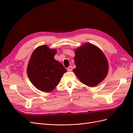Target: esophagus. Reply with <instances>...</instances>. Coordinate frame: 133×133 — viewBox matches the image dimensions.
I'll return each mask as SVG.
<instances>
[{
    "label": "esophagus",
    "instance_id": "obj_1",
    "mask_svg": "<svg viewBox=\"0 0 133 133\" xmlns=\"http://www.w3.org/2000/svg\"><path fill=\"white\" fill-rule=\"evenodd\" d=\"M67 70H68L69 71H72V66H69L68 68H67Z\"/></svg>",
    "mask_w": 133,
    "mask_h": 133
}]
</instances>
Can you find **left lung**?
<instances>
[{"label": "left lung", "instance_id": "left-lung-1", "mask_svg": "<svg viewBox=\"0 0 133 133\" xmlns=\"http://www.w3.org/2000/svg\"><path fill=\"white\" fill-rule=\"evenodd\" d=\"M75 54L76 68L73 71L82 83L92 87L106 78L108 62L98 47L89 43H84L75 50Z\"/></svg>", "mask_w": 133, "mask_h": 133}]
</instances>
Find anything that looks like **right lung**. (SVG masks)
Returning a JSON list of instances; mask_svg holds the SVG:
<instances>
[{
    "label": "right lung",
    "instance_id": "right-lung-1",
    "mask_svg": "<svg viewBox=\"0 0 133 133\" xmlns=\"http://www.w3.org/2000/svg\"><path fill=\"white\" fill-rule=\"evenodd\" d=\"M56 52V49L43 45L35 49L30 58L28 77L33 85L42 91H52L67 71L62 63L54 59Z\"/></svg>",
    "mask_w": 133,
    "mask_h": 133
}]
</instances>
